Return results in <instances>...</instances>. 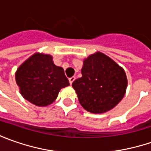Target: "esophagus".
<instances>
[{"instance_id":"34e87169","label":"esophagus","mask_w":151,"mask_h":151,"mask_svg":"<svg viewBox=\"0 0 151 151\" xmlns=\"http://www.w3.org/2000/svg\"><path fill=\"white\" fill-rule=\"evenodd\" d=\"M76 80V77L75 76H72V77H70V78H69V81H70V84L71 85L74 82V81Z\"/></svg>"}]
</instances>
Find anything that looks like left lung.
<instances>
[{"mask_svg":"<svg viewBox=\"0 0 151 151\" xmlns=\"http://www.w3.org/2000/svg\"><path fill=\"white\" fill-rule=\"evenodd\" d=\"M81 75L72 86L87 112L106 113L124 96L128 86L124 70L105 54L97 51L85 58Z\"/></svg>","mask_w":151,"mask_h":151,"instance_id":"obj_1","label":"left lung"}]
</instances>
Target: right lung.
I'll use <instances>...</instances> for the list:
<instances>
[{
    "label": "right lung",
    "instance_id": "add662e5",
    "mask_svg": "<svg viewBox=\"0 0 151 151\" xmlns=\"http://www.w3.org/2000/svg\"><path fill=\"white\" fill-rule=\"evenodd\" d=\"M15 77L21 95L38 107L53 103L60 91L70 86L64 69L55 65L52 55L43 53L27 59L17 68Z\"/></svg>",
    "mask_w": 151,
    "mask_h": 151
}]
</instances>
